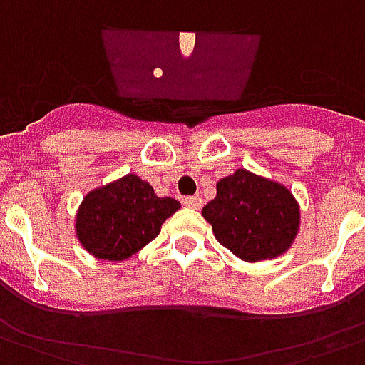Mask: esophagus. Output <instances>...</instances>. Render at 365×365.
<instances>
[{
  "label": "esophagus",
  "mask_w": 365,
  "mask_h": 365,
  "mask_svg": "<svg viewBox=\"0 0 365 365\" xmlns=\"http://www.w3.org/2000/svg\"><path fill=\"white\" fill-rule=\"evenodd\" d=\"M185 204L188 206V208L198 210L202 206V198H200V196H186Z\"/></svg>",
  "instance_id": "1"
}]
</instances>
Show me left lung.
I'll return each instance as SVG.
<instances>
[{"label":"left lung","instance_id":"8db88e82","mask_svg":"<svg viewBox=\"0 0 365 365\" xmlns=\"http://www.w3.org/2000/svg\"><path fill=\"white\" fill-rule=\"evenodd\" d=\"M217 196L202 215L215 239L245 262L282 257L297 237L302 212L288 186L237 169L217 180Z\"/></svg>","mask_w":365,"mask_h":365}]
</instances>
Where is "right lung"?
<instances>
[{
  "mask_svg": "<svg viewBox=\"0 0 365 365\" xmlns=\"http://www.w3.org/2000/svg\"><path fill=\"white\" fill-rule=\"evenodd\" d=\"M180 202L157 196L153 186L134 173L85 194L76 212V235L98 260L130 259L159 235Z\"/></svg>",
  "mask_w": 365,
  "mask_h": 365,
  "instance_id": "right-lung-1",
  "label": "right lung"
}]
</instances>
